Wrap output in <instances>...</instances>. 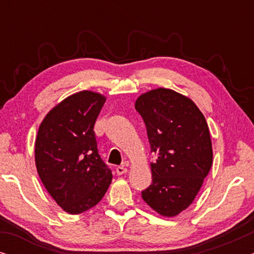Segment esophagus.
Here are the masks:
<instances>
[{"instance_id": "34e87169", "label": "esophagus", "mask_w": 254, "mask_h": 254, "mask_svg": "<svg viewBox=\"0 0 254 254\" xmlns=\"http://www.w3.org/2000/svg\"><path fill=\"white\" fill-rule=\"evenodd\" d=\"M116 171H117V175L121 176V175H124V173L127 172V168H126V166H125V165L118 166V168L116 169Z\"/></svg>"}]
</instances>
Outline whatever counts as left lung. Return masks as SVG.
<instances>
[{
    "mask_svg": "<svg viewBox=\"0 0 254 254\" xmlns=\"http://www.w3.org/2000/svg\"><path fill=\"white\" fill-rule=\"evenodd\" d=\"M135 109L157 155L142 199L162 216L175 217L193 202L213 164L207 121L192 99L171 89L142 93Z\"/></svg>",
    "mask_w": 254,
    "mask_h": 254,
    "instance_id": "obj_1",
    "label": "left lung"
}]
</instances>
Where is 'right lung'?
Here are the masks:
<instances>
[{
  "instance_id": "add662e5",
  "label": "right lung",
  "mask_w": 254,
  "mask_h": 254,
  "mask_svg": "<svg viewBox=\"0 0 254 254\" xmlns=\"http://www.w3.org/2000/svg\"><path fill=\"white\" fill-rule=\"evenodd\" d=\"M106 97L83 90L55 105L41 121L34 143L38 175L65 213L95 207L105 195L112 172L97 149L93 126Z\"/></svg>"
}]
</instances>
